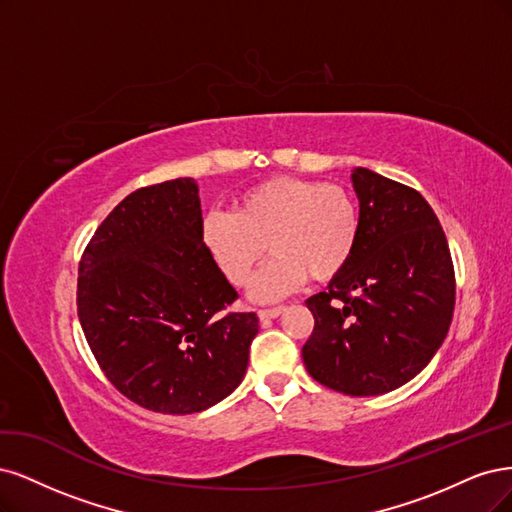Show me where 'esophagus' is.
Instances as JSON below:
<instances>
[{"mask_svg": "<svg viewBox=\"0 0 512 512\" xmlns=\"http://www.w3.org/2000/svg\"><path fill=\"white\" fill-rule=\"evenodd\" d=\"M287 308L285 306H274V308H261V310H257V315H259V319L261 321H266V319H276L278 315H283Z\"/></svg>", "mask_w": 512, "mask_h": 512, "instance_id": "34e87169", "label": "esophagus"}]
</instances>
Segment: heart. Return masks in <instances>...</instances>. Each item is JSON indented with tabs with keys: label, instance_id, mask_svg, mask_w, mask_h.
Wrapping results in <instances>:
<instances>
[{
	"label": "heart",
	"instance_id": "obj_1",
	"mask_svg": "<svg viewBox=\"0 0 512 512\" xmlns=\"http://www.w3.org/2000/svg\"><path fill=\"white\" fill-rule=\"evenodd\" d=\"M359 229V206L349 189L276 176L244 191L234 212H208L202 242L234 287L249 283L266 249L274 253L253 283V298L272 302L308 276L317 283L336 278L355 255Z\"/></svg>",
	"mask_w": 512,
	"mask_h": 512
}]
</instances>
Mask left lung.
<instances>
[{"label": "left lung", "mask_w": 512, "mask_h": 512, "mask_svg": "<svg viewBox=\"0 0 512 512\" xmlns=\"http://www.w3.org/2000/svg\"><path fill=\"white\" fill-rule=\"evenodd\" d=\"M359 242L325 291L306 300L315 329L308 374L346 395H378L417 376L449 332L455 270L436 212L412 187L353 172Z\"/></svg>", "instance_id": "1"}]
</instances>
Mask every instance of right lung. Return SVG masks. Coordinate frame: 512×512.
Listing matches in <instances>:
<instances>
[{
	"mask_svg": "<svg viewBox=\"0 0 512 512\" xmlns=\"http://www.w3.org/2000/svg\"><path fill=\"white\" fill-rule=\"evenodd\" d=\"M193 178L148 185L114 206L78 263L82 332L108 381L163 415H191L232 393L259 332L229 310L236 289L202 242Z\"/></svg>",
	"mask_w": 512,
	"mask_h": 512,
	"instance_id": "obj_1",
	"label": "right lung"
}]
</instances>
